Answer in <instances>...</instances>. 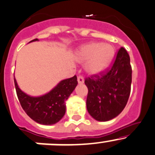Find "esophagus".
Wrapping results in <instances>:
<instances>
[{
	"label": "esophagus",
	"mask_w": 155,
	"mask_h": 155,
	"mask_svg": "<svg viewBox=\"0 0 155 155\" xmlns=\"http://www.w3.org/2000/svg\"><path fill=\"white\" fill-rule=\"evenodd\" d=\"M77 81H78V83H79V84H82L84 82V78H83V76H78V78H77Z\"/></svg>",
	"instance_id": "esophagus-1"
}]
</instances>
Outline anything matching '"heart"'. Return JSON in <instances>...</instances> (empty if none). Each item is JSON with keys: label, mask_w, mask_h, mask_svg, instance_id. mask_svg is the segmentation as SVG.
Here are the masks:
<instances>
[{"label": "heart", "mask_w": 155, "mask_h": 155, "mask_svg": "<svg viewBox=\"0 0 155 155\" xmlns=\"http://www.w3.org/2000/svg\"><path fill=\"white\" fill-rule=\"evenodd\" d=\"M114 48L108 44L90 42L79 48L76 54L79 62H86L85 72L91 76L101 74L108 68L114 57Z\"/></svg>", "instance_id": "heart-1"}]
</instances>
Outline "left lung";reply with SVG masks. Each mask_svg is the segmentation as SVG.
<instances>
[{
    "label": "left lung",
    "instance_id": "8db88e82",
    "mask_svg": "<svg viewBox=\"0 0 155 155\" xmlns=\"http://www.w3.org/2000/svg\"><path fill=\"white\" fill-rule=\"evenodd\" d=\"M87 87V110L98 121H108L123 111L130 97L132 67L128 53L120 48L107 74L92 76L84 81Z\"/></svg>",
    "mask_w": 155,
    "mask_h": 155
}]
</instances>
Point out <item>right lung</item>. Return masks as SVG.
<instances>
[{
  "label": "right lung",
  "instance_id": "obj_1",
  "mask_svg": "<svg viewBox=\"0 0 155 155\" xmlns=\"http://www.w3.org/2000/svg\"><path fill=\"white\" fill-rule=\"evenodd\" d=\"M35 41H38V39L31 42ZM14 80L21 107L32 120L42 125L55 124L63 118L66 110L64 102L78 84L75 75L59 81L51 91L42 96H31L20 89L15 78Z\"/></svg>",
  "mask_w": 155,
  "mask_h": 155
}]
</instances>
